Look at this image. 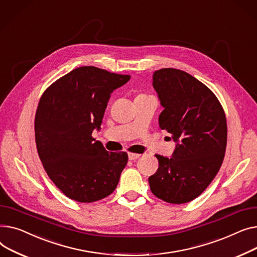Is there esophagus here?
Wrapping results in <instances>:
<instances>
[{
    "label": "esophagus",
    "mask_w": 257,
    "mask_h": 257,
    "mask_svg": "<svg viewBox=\"0 0 257 257\" xmlns=\"http://www.w3.org/2000/svg\"><path fill=\"white\" fill-rule=\"evenodd\" d=\"M140 157H141V155H139V154H133V153H130V154H128V159H130L131 161L137 160V159H139Z\"/></svg>",
    "instance_id": "1"
}]
</instances>
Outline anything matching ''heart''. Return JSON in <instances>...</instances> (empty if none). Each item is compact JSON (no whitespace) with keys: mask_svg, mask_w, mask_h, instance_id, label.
<instances>
[{"mask_svg":"<svg viewBox=\"0 0 257 257\" xmlns=\"http://www.w3.org/2000/svg\"><path fill=\"white\" fill-rule=\"evenodd\" d=\"M139 95H144V94H139Z\"/></svg>","mask_w":257,"mask_h":257,"instance_id":"b5f03b06","label":"heart"}]
</instances>
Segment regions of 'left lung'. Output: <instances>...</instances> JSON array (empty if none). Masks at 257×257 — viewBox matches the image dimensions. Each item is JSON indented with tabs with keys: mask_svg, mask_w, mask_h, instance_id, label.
I'll use <instances>...</instances> for the list:
<instances>
[{
	"mask_svg": "<svg viewBox=\"0 0 257 257\" xmlns=\"http://www.w3.org/2000/svg\"><path fill=\"white\" fill-rule=\"evenodd\" d=\"M153 86L164 107L162 130L176 142L172 158L156 155L157 172L150 190L173 204L192 201L212 183L225 156L227 123L217 96L193 75L175 68L154 72Z\"/></svg>",
	"mask_w": 257,
	"mask_h": 257,
	"instance_id": "8db88e82",
	"label": "left lung"
}]
</instances>
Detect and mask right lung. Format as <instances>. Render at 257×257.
Here are the masks:
<instances>
[{"mask_svg": "<svg viewBox=\"0 0 257 257\" xmlns=\"http://www.w3.org/2000/svg\"><path fill=\"white\" fill-rule=\"evenodd\" d=\"M131 79L94 66L75 68L43 92L35 115V141L44 170L78 202H94L116 189L127 154L109 153L99 131L111 93Z\"/></svg>", "mask_w": 257, "mask_h": 257, "instance_id": "right-lung-1", "label": "right lung"}]
</instances>
